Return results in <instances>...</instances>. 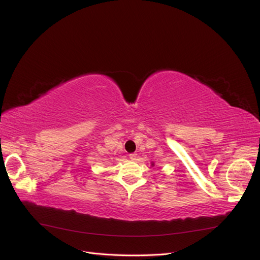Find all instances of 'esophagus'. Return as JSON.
I'll list each match as a JSON object with an SVG mask.
<instances>
[{"mask_svg": "<svg viewBox=\"0 0 260 260\" xmlns=\"http://www.w3.org/2000/svg\"><path fill=\"white\" fill-rule=\"evenodd\" d=\"M138 154H136V153H132V154H130L129 155V158L131 159V160H137L138 159Z\"/></svg>", "mask_w": 260, "mask_h": 260, "instance_id": "34e87169", "label": "esophagus"}]
</instances>
